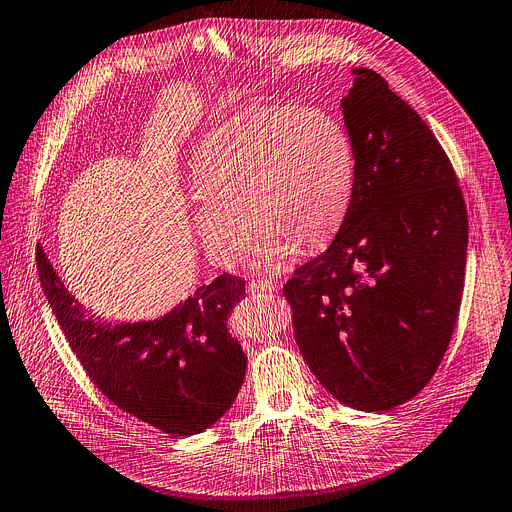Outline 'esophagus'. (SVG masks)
Returning a JSON list of instances; mask_svg holds the SVG:
<instances>
[{"mask_svg": "<svg viewBox=\"0 0 512 512\" xmlns=\"http://www.w3.org/2000/svg\"><path fill=\"white\" fill-rule=\"evenodd\" d=\"M278 286H280L278 280H253L249 284V290L255 294L257 292H274V290H278Z\"/></svg>", "mask_w": 512, "mask_h": 512, "instance_id": "1", "label": "esophagus"}]
</instances>
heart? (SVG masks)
Instances as JSON below:
<instances>
[{"label":"heart","instance_id":"b5f03b06","mask_svg":"<svg viewBox=\"0 0 512 512\" xmlns=\"http://www.w3.org/2000/svg\"><path fill=\"white\" fill-rule=\"evenodd\" d=\"M356 179L350 133L321 109L253 105L212 129L195 150L193 228L210 259L234 265L251 225L255 261L309 251L344 222Z\"/></svg>","mask_w":512,"mask_h":512}]
</instances>
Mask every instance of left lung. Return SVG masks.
<instances>
[{
  "label": "left lung",
  "mask_w": 512,
  "mask_h": 512,
  "mask_svg": "<svg viewBox=\"0 0 512 512\" xmlns=\"http://www.w3.org/2000/svg\"><path fill=\"white\" fill-rule=\"evenodd\" d=\"M342 100L354 193L329 249L282 288L298 350L319 383L360 412L416 397L457 323L467 208L455 168L385 78L358 67Z\"/></svg>",
  "instance_id": "8db88e82"
}]
</instances>
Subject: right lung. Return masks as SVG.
Here are the masks:
<instances>
[{
    "label": "right lung",
    "mask_w": 512,
    "mask_h": 512,
    "mask_svg": "<svg viewBox=\"0 0 512 512\" xmlns=\"http://www.w3.org/2000/svg\"><path fill=\"white\" fill-rule=\"evenodd\" d=\"M37 267L67 344L123 412L166 434L191 436L230 410L247 370V356L226 327L232 306L245 298L243 278L222 274L160 319L111 327L84 315L43 247Z\"/></svg>",
    "instance_id": "obj_1"
}]
</instances>
